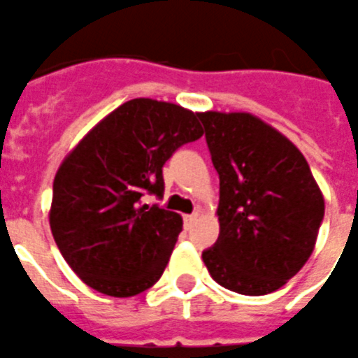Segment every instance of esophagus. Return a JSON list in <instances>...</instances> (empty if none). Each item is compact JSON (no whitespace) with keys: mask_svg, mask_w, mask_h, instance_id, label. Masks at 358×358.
<instances>
[{"mask_svg":"<svg viewBox=\"0 0 358 358\" xmlns=\"http://www.w3.org/2000/svg\"><path fill=\"white\" fill-rule=\"evenodd\" d=\"M197 212H193V214H189V215H184V225L185 227H191V225H193V222H195V220H197Z\"/></svg>","mask_w":358,"mask_h":358,"instance_id":"obj_1","label":"esophagus"}]
</instances>
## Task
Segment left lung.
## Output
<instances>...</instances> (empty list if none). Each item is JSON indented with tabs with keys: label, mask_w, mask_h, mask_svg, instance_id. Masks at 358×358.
Returning a JSON list of instances; mask_svg holds the SVG:
<instances>
[{
	"label": "left lung",
	"mask_w": 358,
	"mask_h": 358,
	"mask_svg": "<svg viewBox=\"0 0 358 358\" xmlns=\"http://www.w3.org/2000/svg\"><path fill=\"white\" fill-rule=\"evenodd\" d=\"M220 174V236L203 252L210 276L234 293L276 291L313 252L324 201L289 138L245 113H201Z\"/></svg>",
	"instance_id": "1"
}]
</instances>
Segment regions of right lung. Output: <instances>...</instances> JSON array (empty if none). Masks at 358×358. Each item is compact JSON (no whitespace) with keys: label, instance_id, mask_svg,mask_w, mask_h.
<instances>
[{"label":"right lung","instance_id":"add662e5","mask_svg":"<svg viewBox=\"0 0 358 358\" xmlns=\"http://www.w3.org/2000/svg\"><path fill=\"white\" fill-rule=\"evenodd\" d=\"M203 133L199 114L165 101L131 99L65 157L52 187L50 229L86 285L122 299L159 280L182 217L144 204V197H163V165Z\"/></svg>","mask_w":358,"mask_h":358}]
</instances>
